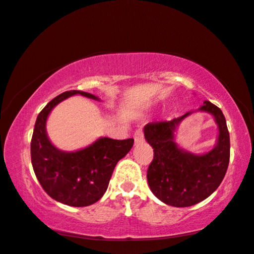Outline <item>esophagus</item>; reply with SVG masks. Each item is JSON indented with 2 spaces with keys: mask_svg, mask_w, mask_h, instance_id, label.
I'll list each match as a JSON object with an SVG mask.
<instances>
[{
  "mask_svg": "<svg viewBox=\"0 0 254 254\" xmlns=\"http://www.w3.org/2000/svg\"><path fill=\"white\" fill-rule=\"evenodd\" d=\"M133 138H134V143H136V144L143 143V141H144V132H143V130H141V129L137 130L136 132H134V134H133Z\"/></svg>",
  "mask_w": 254,
  "mask_h": 254,
  "instance_id": "34e87169",
  "label": "esophagus"
}]
</instances>
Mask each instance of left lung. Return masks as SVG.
I'll use <instances>...</instances> for the list:
<instances>
[{"label": "left lung", "instance_id": "obj_1", "mask_svg": "<svg viewBox=\"0 0 254 254\" xmlns=\"http://www.w3.org/2000/svg\"><path fill=\"white\" fill-rule=\"evenodd\" d=\"M198 110L211 114L218 125L217 144L208 153H190L174 141L178 125L190 113L144 127L145 139L154 152L147 168L148 186L159 200L173 207H190L205 200L221 185L229 166L230 136L224 115L209 101Z\"/></svg>", "mask_w": 254, "mask_h": 254}]
</instances>
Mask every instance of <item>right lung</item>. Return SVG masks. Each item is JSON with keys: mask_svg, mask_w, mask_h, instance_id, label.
I'll list each match as a JSON object with an SVG mask.
<instances>
[{"mask_svg": "<svg viewBox=\"0 0 254 254\" xmlns=\"http://www.w3.org/2000/svg\"><path fill=\"white\" fill-rule=\"evenodd\" d=\"M76 94L100 101L93 94L80 90L65 92L50 101L36 120L31 162L40 186L53 200L70 207H87L102 197L115 166L131 150L134 140L103 137L82 150H58L47 137V116L57 104Z\"/></svg>", "mask_w": 254, "mask_h": 254, "instance_id": "add662e5", "label": "right lung"}]
</instances>
